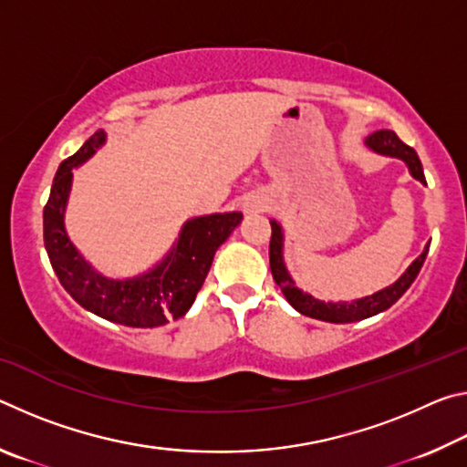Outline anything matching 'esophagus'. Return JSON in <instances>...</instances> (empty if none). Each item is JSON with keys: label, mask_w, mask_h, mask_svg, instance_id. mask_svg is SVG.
Instances as JSON below:
<instances>
[{"label": "esophagus", "mask_w": 467, "mask_h": 467, "mask_svg": "<svg viewBox=\"0 0 467 467\" xmlns=\"http://www.w3.org/2000/svg\"><path fill=\"white\" fill-rule=\"evenodd\" d=\"M264 210V202H259V200H249L247 203H244V212H262Z\"/></svg>", "instance_id": "34e87169"}]
</instances>
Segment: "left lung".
<instances>
[{
    "mask_svg": "<svg viewBox=\"0 0 467 467\" xmlns=\"http://www.w3.org/2000/svg\"><path fill=\"white\" fill-rule=\"evenodd\" d=\"M365 146L368 150H373L375 154L400 158L401 162H406L410 175H412L416 181H420L422 185H426L422 162L420 158H418L416 150L406 146L393 131L381 130V131L370 133V136L365 140ZM270 224H272L270 267H272V275L275 284H278L282 290V295L286 296L288 303L295 306L300 315H306V317L321 319V321H329V323L362 321L367 317H373L377 313H383L385 309H389L395 300L412 286V282L416 280L418 272H420V267L426 259V253H429V247H431V243H426L424 251L408 265V270L383 290L373 292V295L362 296V298H354L350 303H348V300H337V303L327 300L326 303V300H319L311 295H306V292L300 290L295 284V280H292V275L286 270V264H284V228L278 220H270Z\"/></svg>",
    "mask_w": 467,
    "mask_h": 467,
    "instance_id": "8db88e82",
    "label": "left lung"
}]
</instances>
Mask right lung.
Listing matches in <instances>:
<instances>
[{
    "label": "right lung",
    "instance_id": "right-lung-1",
    "mask_svg": "<svg viewBox=\"0 0 467 467\" xmlns=\"http://www.w3.org/2000/svg\"><path fill=\"white\" fill-rule=\"evenodd\" d=\"M105 141L107 133L99 130L74 156L59 164L43 212L47 255L61 286L86 311L128 327L164 326L169 319L183 317L192 309L218 247L241 224L243 214L224 212L189 218L181 226L175 244L154 267L131 278H109L86 262L66 231V208L74 181L72 169L82 167L99 148L105 146Z\"/></svg>",
    "mask_w": 467,
    "mask_h": 467
}]
</instances>
